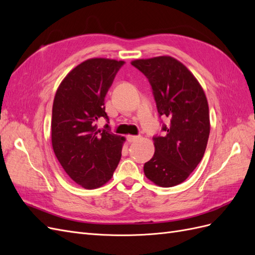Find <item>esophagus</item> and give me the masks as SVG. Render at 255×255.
I'll list each match as a JSON object with an SVG mask.
<instances>
[{"label":"esophagus","mask_w":255,"mask_h":255,"mask_svg":"<svg viewBox=\"0 0 255 255\" xmlns=\"http://www.w3.org/2000/svg\"><path fill=\"white\" fill-rule=\"evenodd\" d=\"M127 139L128 142H134L137 139H139V136H135V135H128L127 136Z\"/></svg>","instance_id":"1"}]
</instances>
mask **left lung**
I'll return each instance as SVG.
<instances>
[{"label": "left lung", "mask_w": 255, "mask_h": 255, "mask_svg": "<svg viewBox=\"0 0 255 255\" xmlns=\"http://www.w3.org/2000/svg\"><path fill=\"white\" fill-rule=\"evenodd\" d=\"M132 64L148 78L159 116L170 118L165 136L154 137L153 157L144 175L157 186L183 183L201 161L210 136L208 103L201 85L187 67L171 56L135 59Z\"/></svg>", "instance_id": "obj_1"}]
</instances>
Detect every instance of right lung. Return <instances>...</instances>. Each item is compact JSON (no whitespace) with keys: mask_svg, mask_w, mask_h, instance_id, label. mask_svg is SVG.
Returning a JSON list of instances; mask_svg holds the SVG:
<instances>
[{"mask_svg":"<svg viewBox=\"0 0 255 255\" xmlns=\"http://www.w3.org/2000/svg\"><path fill=\"white\" fill-rule=\"evenodd\" d=\"M123 64L110 58L85 60L65 76L54 97L53 151L69 177L85 189L109 182L121 158L126 138L98 129L97 121H109L104 98Z\"/></svg>","mask_w":255,"mask_h":255,"instance_id":"right-lung-1","label":"right lung"}]
</instances>
